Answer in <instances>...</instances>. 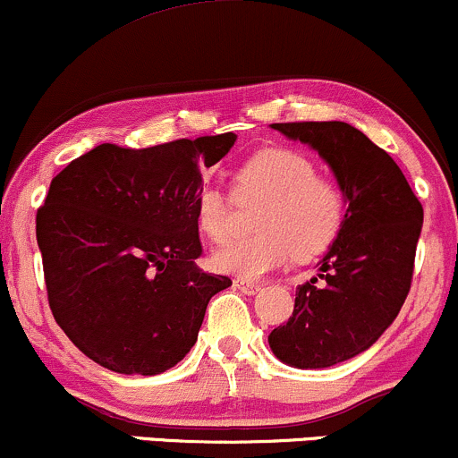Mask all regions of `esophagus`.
<instances>
[{
  "mask_svg": "<svg viewBox=\"0 0 458 458\" xmlns=\"http://www.w3.org/2000/svg\"><path fill=\"white\" fill-rule=\"evenodd\" d=\"M233 286L238 288L240 293H244V294H258L259 290H262V286H259V284L249 282V279H235Z\"/></svg>",
  "mask_w": 458,
  "mask_h": 458,
  "instance_id": "34e87169",
  "label": "esophagus"
}]
</instances>
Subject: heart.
I'll return each instance as SVG.
<instances>
[{"mask_svg":"<svg viewBox=\"0 0 458 458\" xmlns=\"http://www.w3.org/2000/svg\"><path fill=\"white\" fill-rule=\"evenodd\" d=\"M231 193L205 183L196 191L194 218L200 233L220 242L231 231L233 200H264L253 238L231 240L214 250L216 270L240 279H259L293 258L312 259L336 240L345 220V196L336 181L317 174L308 155L268 148L249 157L233 172Z\"/></svg>","mask_w":458,"mask_h":458,"instance_id":"obj_1","label":"heart"}]
</instances>
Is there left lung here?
<instances>
[{"instance_id": "obj_1", "label": "left lung", "mask_w": 458, "mask_h": 458, "mask_svg": "<svg viewBox=\"0 0 458 458\" xmlns=\"http://www.w3.org/2000/svg\"><path fill=\"white\" fill-rule=\"evenodd\" d=\"M332 168L347 211L318 279L297 288L293 317L268 345L297 369H326L365 352L395 321L411 290L424 209L400 165L345 122L270 124Z\"/></svg>"}]
</instances>
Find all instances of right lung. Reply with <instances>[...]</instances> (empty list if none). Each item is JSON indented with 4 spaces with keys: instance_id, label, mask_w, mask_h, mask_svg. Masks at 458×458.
I'll list each match as a JSON object with an SVG mask.
<instances>
[{
    "instance_id": "add662e5",
    "label": "right lung",
    "mask_w": 458,
    "mask_h": 458,
    "mask_svg": "<svg viewBox=\"0 0 458 458\" xmlns=\"http://www.w3.org/2000/svg\"><path fill=\"white\" fill-rule=\"evenodd\" d=\"M233 132L150 148L100 144L52 179L37 211L47 301L70 341L126 376H157L194 347L205 310L231 286L196 267L203 172Z\"/></svg>"
}]
</instances>
